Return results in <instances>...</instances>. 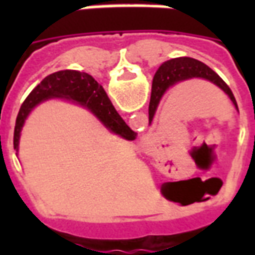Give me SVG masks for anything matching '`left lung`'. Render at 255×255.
<instances>
[{
	"mask_svg": "<svg viewBox=\"0 0 255 255\" xmlns=\"http://www.w3.org/2000/svg\"><path fill=\"white\" fill-rule=\"evenodd\" d=\"M191 79H203V80H208L210 83H213L214 86H217L221 91H224L225 95L230 98L231 102L234 104L235 109L238 111L235 97L228 87V84L225 83L213 69H210L206 64L201 63L195 58L177 57L165 61L155 72L149 104V124H151V122H153L157 108L160 105L161 98L164 97L166 91L173 86L191 80Z\"/></svg>",
	"mask_w": 255,
	"mask_h": 255,
	"instance_id": "left-lung-1",
	"label": "left lung"
}]
</instances>
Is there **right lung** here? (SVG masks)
Returning <instances> with one entry per match:
<instances>
[{
  "label": "right lung",
  "instance_id": "obj_1",
  "mask_svg": "<svg viewBox=\"0 0 255 255\" xmlns=\"http://www.w3.org/2000/svg\"><path fill=\"white\" fill-rule=\"evenodd\" d=\"M49 100H63L89 109L112 133L126 140H133V132L112 105L104 87L91 75L75 69H65L49 75L31 91L21 104L16 119L13 146L19 151L20 135L31 111L42 102Z\"/></svg>",
  "mask_w": 255,
  "mask_h": 255
}]
</instances>
